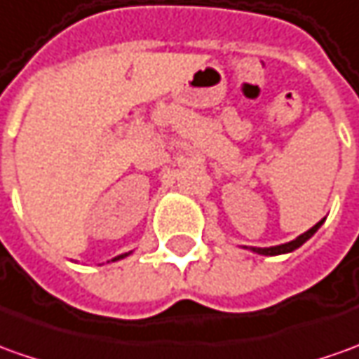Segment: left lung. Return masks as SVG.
I'll use <instances>...</instances> for the list:
<instances>
[{"label": "left lung", "mask_w": 359, "mask_h": 359, "mask_svg": "<svg viewBox=\"0 0 359 359\" xmlns=\"http://www.w3.org/2000/svg\"><path fill=\"white\" fill-rule=\"evenodd\" d=\"M323 224L324 218L318 222V224H314L311 230H306L304 233H301L299 238H294L292 241H287V243H281V245H271V248H245V245H243V248H245V250H251L253 253H259V255H281V253H291V251H294L297 248H301L304 241L311 240Z\"/></svg>", "instance_id": "1"}]
</instances>
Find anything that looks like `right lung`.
<instances>
[{
  "mask_svg": "<svg viewBox=\"0 0 359 359\" xmlns=\"http://www.w3.org/2000/svg\"><path fill=\"white\" fill-rule=\"evenodd\" d=\"M129 253H131V251H129ZM129 253H121V255H118V257H114L111 262H119V259H123V257H128Z\"/></svg>",
  "mask_w": 359,
  "mask_h": 359,
  "instance_id": "add662e5",
  "label": "right lung"
}]
</instances>
